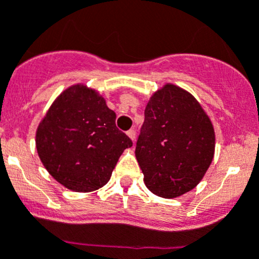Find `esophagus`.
Listing matches in <instances>:
<instances>
[{
  "label": "esophagus",
  "instance_id": "1",
  "mask_svg": "<svg viewBox=\"0 0 259 259\" xmlns=\"http://www.w3.org/2000/svg\"><path fill=\"white\" fill-rule=\"evenodd\" d=\"M127 136L130 137V139H131L132 141H135V139H136V134H135L134 130H130V131L127 132Z\"/></svg>",
  "mask_w": 259,
  "mask_h": 259
}]
</instances>
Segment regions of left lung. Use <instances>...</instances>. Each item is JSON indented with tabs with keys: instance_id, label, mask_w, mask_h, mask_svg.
I'll return each mask as SVG.
<instances>
[{
	"instance_id": "1",
	"label": "left lung",
	"mask_w": 259,
	"mask_h": 259,
	"mask_svg": "<svg viewBox=\"0 0 259 259\" xmlns=\"http://www.w3.org/2000/svg\"><path fill=\"white\" fill-rule=\"evenodd\" d=\"M214 148L212 120L193 95L173 83L151 95L135 151L151 193L170 199L193 190Z\"/></svg>"
}]
</instances>
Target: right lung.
I'll list each match as a JSON object with an SVG mask.
<instances>
[{"label":"right lung","instance_id":"1","mask_svg":"<svg viewBox=\"0 0 259 259\" xmlns=\"http://www.w3.org/2000/svg\"><path fill=\"white\" fill-rule=\"evenodd\" d=\"M115 118L96 90L83 83L64 90L35 132V148L47 172L77 193L108 184L119 156L132 146Z\"/></svg>","mask_w":259,"mask_h":259}]
</instances>
